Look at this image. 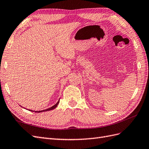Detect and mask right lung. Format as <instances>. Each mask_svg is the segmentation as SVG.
Returning <instances> with one entry per match:
<instances>
[{
    "mask_svg": "<svg viewBox=\"0 0 149 149\" xmlns=\"http://www.w3.org/2000/svg\"><path fill=\"white\" fill-rule=\"evenodd\" d=\"M59 102H60V101H58L57 102V103L56 104H55V105H54L53 106H52V107H51L48 108V109H45V110H43V111H31V110H29V111H32V112H45V111H50V110H52V109H55V108H56V107H57L58 104V103H59Z\"/></svg>",
    "mask_w": 149,
    "mask_h": 149,
    "instance_id": "1",
    "label": "right lung"
}]
</instances>
